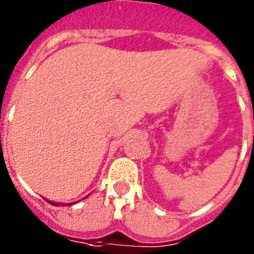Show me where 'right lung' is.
Returning a JSON list of instances; mask_svg holds the SVG:
<instances>
[{
	"mask_svg": "<svg viewBox=\"0 0 254 254\" xmlns=\"http://www.w3.org/2000/svg\"><path fill=\"white\" fill-rule=\"evenodd\" d=\"M87 197V196H86ZM86 197H85V198H86ZM82 199H84V198H82ZM49 202H51L52 203V205H56V206H57V203H56V202H52V201H49ZM76 202H77V201H76ZM76 202H71V203H66V205H75V203Z\"/></svg>",
	"mask_w": 254,
	"mask_h": 254,
	"instance_id": "1",
	"label": "right lung"
}]
</instances>
